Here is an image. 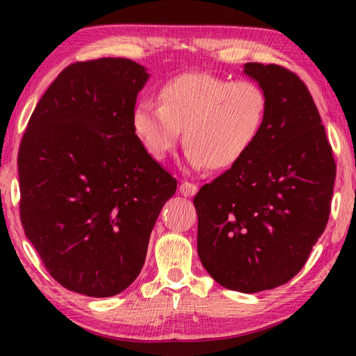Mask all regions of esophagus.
I'll use <instances>...</instances> for the list:
<instances>
[{
	"label": "esophagus",
	"mask_w": 356,
	"mask_h": 356,
	"mask_svg": "<svg viewBox=\"0 0 356 356\" xmlns=\"http://www.w3.org/2000/svg\"><path fill=\"white\" fill-rule=\"evenodd\" d=\"M180 193H182L184 196L190 195V188H186V185H182V186H180Z\"/></svg>",
	"instance_id": "34e87169"
}]
</instances>
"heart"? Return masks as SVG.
I'll return each instance as SVG.
<instances>
[{
	"mask_svg": "<svg viewBox=\"0 0 356 356\" xmlns=\"http://www.w3.org/2000/svg\"><path fill=\"white\" fill-rule=\"evenodd\" d=\"M245 146L242 130L231 122V119L220 118L209 135L200 136L191 150L204 161H227L236 156Z\"/></svg>",
	"mask_w": 356,
	"mask_h": 356,
	"instance_id": "1",
	"label": "heart"
}]
</instances>
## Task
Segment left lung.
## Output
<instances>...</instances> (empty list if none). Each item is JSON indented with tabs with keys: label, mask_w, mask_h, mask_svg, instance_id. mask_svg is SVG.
I'll return each mask as SVG.
<instances>
[{
	"label": "left lung",
	"mask_w": 356,
	"mask_h": 356,
	"mask_svg": "<svg viewBox=\"0 0 356 356\" xmlns=\"http://www.w3.org/2000/svg\"><path fill=\"white\" fill-rule=\"evenodd\" d=\"M149 74L127 58L65 67L42 95L19 149L20 220L63 287L113 297L140 275L177 180L135 134Z\"/></svg>",
	"instance_id": "obj_1"
}]
</instances>
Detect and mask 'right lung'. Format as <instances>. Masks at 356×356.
Listing matches in <instances>:
<instances>
[{
  "label": "right lung",
  "instance_id": "obj_1",
  "mask_svg": "<svg viewBox=\"0 0 356 356\" xmlns=\"http://www.w3.org/2000/svg\"><path fill=\"white\" fill-rule=\"evenodd\" d=\"M245 74L264 91L261 127L193 204L204 268L222 287L254 293L286 284L308 261L330 216L336 163L297 75L257 63Z\"/></svg>",
  "mask_w": 356,
  "mask_h": 356
}]
</instances>
